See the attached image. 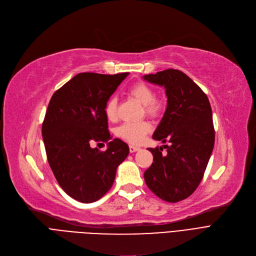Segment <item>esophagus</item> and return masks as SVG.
Wrapping results in <instances>:
<instances>
[{"instance_id":"esophagus-1","label":"esophagus","mask_w":256,"mask_h":256,"mask_svg":"<svg viewBox=\"0 0 256 256\" xmlns=\"http://www.w3.org/2000/svg\"><path fill=\"white\" fill-rule=\"evenodd\" d=\"M140 150V147L138 146H134V145H130V152L132 154V152H136Z\"/></svg>"}]
</instances>
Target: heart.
Here are the masks:
<instances>
[{
    "label": "heart",
    "mask_w": 256,
    "mask_h": 256,
    "mask_svg": "<svg viewBox=\"0 0 256 256\" xmlns=\"http://www.w3.org/2000/svg\"><path fill=\"white\" fill-rule=\"evenodd\" d=\"M128 93L144 106V112L148 117L158 118L162 115L165 109V102L163 100L154 98V91L148 85L142 82L136 83L128 89ZM117 104L116 98H111L106 102L104 112L110 121L117 119ZM150 130V124H147L146 121L126 122L117 128L116 135L130 144H140L148 135Z\"/></svg>",
    "instance_id": "b5f03b06"
}]
</instances>
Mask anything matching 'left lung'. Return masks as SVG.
Listing matches in <instances>:
<instances>
[{"label": "left lung", "mask_w": 256, "mask_h": 256, "mask_svg": "<svg viewBox=\"0 0 256 256\" xmlns=\"http://www.w3.org/2000/svg\"><path fill=\"white\" fill-rule=\"evenodd\" d=\"M147 82L166 89L167 108L152 138L169 145L147 148L154 163L144 180L158 197L178 202L192 195L204 178L214 143V130L210 100L193 80L178 70L145 74Z\"/></svg>", "instance_id": "left-lung-1"}]
</instances>
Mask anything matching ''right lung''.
Listing matches in <instances>:
<instances>
[{
  "instance_id": "add662e5",
  "label": "right lung",
  "mask_w": 256,
  "mask_h": 256,
  "mask_svg": "<svg viewBox=\"0 0 256 256\" xmlns=\"http://www.w3.org/2000/svg\"><path fill=\"white\" fill-rule=\"evenodd\" d=\"M128 72L113 76L82 72L58 89L50 100L42 138L50 167L63 191L83 204L100 199L111 189L128 145L112 139L106 104ZM108 142L100 152L90 145Z\"/></svg>"
}]
</instances>
